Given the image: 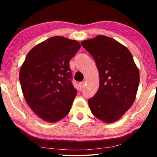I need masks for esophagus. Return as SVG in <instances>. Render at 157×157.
<instances>
[{"instance_id":"obj_1","label":"esophagus","mask_w":157,"mask_h":157,"mask_svg":"<svg viewBox=\"0 0 157 157\" xmlns=\"http://www.w3.org/2000/svg\"><path fill=\"white\" fill-rule=\"evenodd\" d=\"M84 82H79V89L82 90L83 89L84 86Z\"/></svg>"}]
</instances>
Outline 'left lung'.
<instances>
[{
    "mask_svg": "<svg viewBox=\"0 0 157 157\" xmlns=\"http://www.w3.org/2000/svg\"><path fill=\"white\" fill-rule=\"evenodd\" d=\"M81 44L99 71V89L89 100L91 112L105 123L118 121L134 103L139 88V71L132 55L115 39L103 35Z\"/></svg>",
    "mask_w": 157,
    "mask_h": 157,
    "instance_id": "1",
    "label": "left lung"
}]
</instances>
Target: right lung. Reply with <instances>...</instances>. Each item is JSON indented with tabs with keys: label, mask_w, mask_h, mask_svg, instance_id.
<instances>
[{
	"label": "right lung",
	"mask_w": 157,
	"mask_h": 157,
	"mask_svg": "<svg viewBox=\"0 0 157 157\" xmlns=\"http://www.w3.org/2000/svg\"><path fill=\"white\" fill-rule=\"evenodd\" d=\"M77 41L53 36L28 53L19 79L26 102L45 121L55 123L69 113L77 90L69 62L80 48Z\"/></svg>",
	"instance_id": "add662e5"
}]
</instances>
